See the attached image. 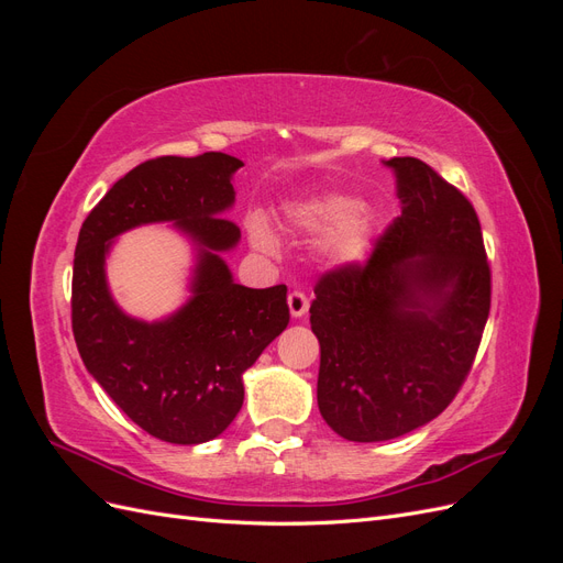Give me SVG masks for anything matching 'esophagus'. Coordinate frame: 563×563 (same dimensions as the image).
Wrapping results in <instances>:
<instances>
[{"mask_svg":"<svg viewBox=\"0 0 563 563\" xmlns=\"http://www.w3.org/2000/svg\"><path fill=\"white\" fill-rule=\"evenodd\" d=\"M308 308H310V302H308V298H305V294L302 291H291L288 294V310H291V317H302L305 312H308Z\"/></svg>","mask_w":563,"mask_h":563,"instance_id":"obj_1","label":"esophagus"}]
</instances>
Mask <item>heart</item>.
<instances>
[{
    "mask_svg": "<svg viewBox=\"0 0 563 563\" xmlns=\"http://www.w3.org/2000/svg\"><path fill=\"white\" fill-rule=\"evenodd\" d=\"M362 211L364 207L360 199L350 195L327 192L296 203L288 211V220L302 234L331 236V258L340 265H352L364 258L371 240L368 218L362 216ZM253 242L263 251H275V236L263 225L253 228Z\"/></svg>",
    "mask_w": 563,
    "mask_h": 563,
    "instance_id": "1",
    "label": "heart"
}]
</instances>
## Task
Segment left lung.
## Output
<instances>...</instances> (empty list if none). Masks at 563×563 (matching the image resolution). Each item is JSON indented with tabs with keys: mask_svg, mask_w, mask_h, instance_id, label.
I'll return each instance as SVG.
<instances>
[{
	"mask_svg": "<svg viewBox=\"0 0 563 563\" xmlns=\"http://www.w3.org/2000/svg\"><path fill=\"white\" fill-rule=\"evenodd\" d=\"M401 216L366 263L323 275L310 305L317 404L347 441L413 432L455 399L490 310V267L470 199L416 157L385 162Z\"/></svg>",
	"mask_w": 563,
	"mask_h": 563,
	"instance_id": "1",
	"label": "left lung"
}]
</instances>
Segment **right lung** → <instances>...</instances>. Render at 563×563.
<instances>
[{
	"label": "right lung",
	"mask_w": 563,
	"mask_h": 563,
	"mask_svg": "<svg viewBox=\"0 0 563 563\" xmlns=\"http://www.w3.org/2000/svg\"><path fill=\"white\" fill-rule=\"evenodd\" d=\"M242 166L223 152L143 162L110 187L79 230L73 333L81 362L139 428L168 444L223 434L244 404V371L288 327L286 286L236 284L220 258L242 236L223 216ZM150 222H174L198 246L191 300L152 324L119 309L104 277L113 236Z\"/></svg>",
	"instance_id": "add662e5"
}]
</instances>
